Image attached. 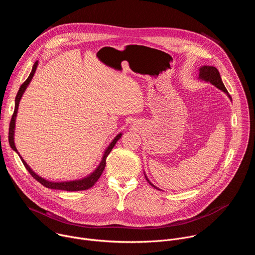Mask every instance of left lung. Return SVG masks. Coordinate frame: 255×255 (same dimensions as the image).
I'll return each mask as SVG.
<instances>
[{
    "label": "left lung",
    "mask_w": 255,
    "mask_h": 255,
    "mask_svg": "<svg viewBox=\"0 0 255 255\" xmlns=\"http://www.w3.org/2000/svg\"><path fill=\"white\" fill-rule=\"evenodd\" d=\"M198 79L201 80V81H204V82H206V83L212 84V85L215 86L217 89H219L220 91L224 92V93L228 96V98L232 101V99H231V97H230L228 91L226 90V88H225V86H224V84H223V82H222V80H221V76H220V74H219V71H218V69H217L215 66H209V65H203V66H201V67L199 68V78H198ZM144 176H145V178H146V180L148 181L149 185H150L151 187H153V188L156 189V190H159L157 187H155L153 184H151V181L147 178V176H146V174H145V172H144Z\"/></svg>",
    "instance_id": "8db88e82"
}]
</instances>
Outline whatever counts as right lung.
Wrapping results in <instances>:
<instances>
[{
	"mask_svg": "<svg viewBox=\"0 0 255 255\" xmlns=\"http://www.w3.org/2000/svg\"><path fill=\"white\" fill-rule=\"evenodd\" d=\"M38 63L39 61L36 60L35 63L33 64L32 66V70L30 72V75L28 77V79L22 84V86L20 87L19 91H18V94L16 96V99H15V110H14V114L12 116V119H11V123H10V128H9V143H10V146L11 148L20 156L23 164L25 165L26 169L29 171V173L36 179L38 180L39 183L48 188V189H52V190H61V191H67V192H78V191H85V190H88L90 188H92L95 184L96 181L100 178L101 174L103 173L104 171V168L106 166V158L107 156L109 155V153L111 152V150L113 149V147L115 146V144L117 143V141L121 138L122 136V132H120L113 140L112 142L108 145V147L106 148V150L104 151L103 153V156H102V159L99 163V165L95 168V170L93 172H91L90 174H88L87 176L85 177H82V178H79V179H72V180H65V181H51V180H48V179H45L44 177L38 175L37 173H36L28 164L27 162L23 159V157L20 155V153L18 152L16 146H15V141H14V135H15V126H16V117H17V113H18V108H19V103L21 101V98L23 96V94L25 93L27 87L29 86L30 82L32 81L33 77H34V74L36 69H37V66H38Z\"/></svg>",
	"mask_w": 255,
	"mask_h": 255,
	"instance_id": "1",
	"label": "right lung"
}]
</instances>
